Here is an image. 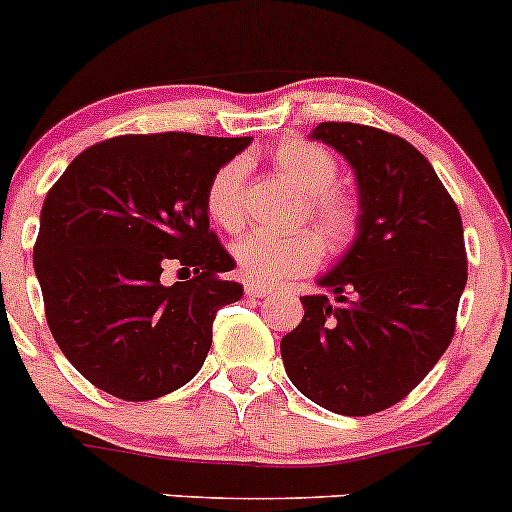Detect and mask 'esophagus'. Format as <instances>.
Returning a JSON list of instances; mask_svg holds the SVG:
<instances>
[{"label":"esophagus","mask_w":512,"mask_h":512,"mask_svg":"<svg viewBox=\"0 0 512 512\" xmlns=\"http://www.w3.org/2000/svg\"><path fill=\"white\" fill-rule=\"evenodd\" d=\"M270 292H272V287L257 285V282H247V285H245L247 297H267Z\"/></svg>","instance_id":"34e87169"}]
</instances>
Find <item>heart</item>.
<instances>
[{
	"instance_id": "1",
	"label": "heart",
	"mask_w": 512,
	"mask_h": 512,
	"mask_svg": "<svg viewBox=\"0 0 512 512\" xmlns=\"http://www.w3.org/2000/svg\"><path fill=\"white\" fill-rule=\"evenodd\" d=\"M272 160L280 175L307 195L309 223L314 225L324 247L329 252L342 250L352 240L359 213L352 195L332 188L339 175L337 158L317 143L289 138L275 148ZM245 175L247 160L232 158L215 170L205 188V208L210 220L223 230H237L245 218ZM318 241L309 230H252L232 245V260L245 280L257 285H277L289 277L307 275L319 265L322 246Z\"/></svg>"
}]
</instances>
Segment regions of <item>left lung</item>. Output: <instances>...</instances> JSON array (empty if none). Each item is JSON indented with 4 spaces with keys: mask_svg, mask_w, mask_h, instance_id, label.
Instances as JSON below:
<instances>
[{
    "mask_svg": "<svg viewBox=\"0 0 512 512\" xmlns=\"http://www.w3.org/2000/svg\"><path fill=\"white\" fill-rule=\"evenodd\" d=\"M309 138L352 165L356 237L302 297L280 342L285 371L309 401L342 416L399 404L456 332L468 280L463 223L436 170L404 138L359 123H319Z\"/></svg>",
    "mask_w": 512,
    "mask_h": 512,
    "instance_id": "8db88e82",
    "label": "left lung"
}]
</instances>
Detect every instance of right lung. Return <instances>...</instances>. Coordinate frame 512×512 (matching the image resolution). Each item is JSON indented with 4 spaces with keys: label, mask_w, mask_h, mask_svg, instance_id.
<instances>
[{
    "label": "right lung",
    "mask_w": 512,
    "mask_h": 512,
    "mask_svg": "<svg viewBox=\"0 0 512 512\" xmlns=\"http://www.w3.org/2000/svg\"><path fill=\"white\" fill-rule=\"evenodd\" d=\"M252 138L118 136L71 160L41 208L34 272L56 344L96 389L148 401L188 384L215 314L242 297L205 188ZM179 267L183 283L165 286Z\"/></svg>",
    "instance_id": "obj_1"
}]
</instances>
